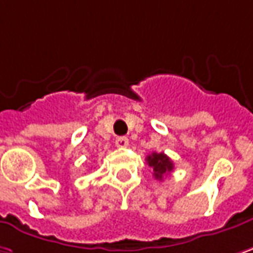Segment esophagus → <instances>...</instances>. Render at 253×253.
I'll use <instances>...</instances> for the list:
<instances>
[{
  "instance_id": "esophagus-1",
  "label": "esophagus",
  "mask_w": 253,
  "mask_h": 253,
  "mask_svg": "<svg viewBox=\"0 0 253 253\" xmlns=\"http://www.w3.org/2000/svg\"><path fill=\"white\" fill-rule=\"evenodd\" d=\"M116 146H117V147H120V149L127 147V146H128V139H127V137H125V136H120V137H117V139H116Z\"/></svg>"
}]
</instances>
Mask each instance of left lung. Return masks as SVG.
<instances>
[{"mask_svg":"<svg viewBox=\"0 0 253 253\" xmlns=\"http://www.w3.org/2000/svg\"><path fill=\"white\" fill-rule=\"evenodd\" d=\"M146 160L157 180H163V177L173 170V162L165 153H152L146 157Z\"/></svg>","mask_w":253,"mask_h":253,"instance_id":"left-lung-1","label":"left lung"}]
</instances>
